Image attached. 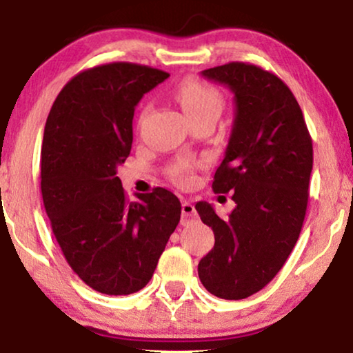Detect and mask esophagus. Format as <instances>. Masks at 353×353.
<instances>
[{
  "label": "esophagus",
  "mask_w": 353,
  "mask_h": 353,
  "mask_svg": "<svg viewBox=\"0 0 353 353\" xmlns=\"http://www.w3.org/2000/svg\"><path fill=\"white\" fill-rule=\"evenodd\" d=\"M197 219L196 209L191 202H183L181 204V223L183 225H190Z\"/></svg>",
  "instance_id": "esophagus-1"
}]
</instances>
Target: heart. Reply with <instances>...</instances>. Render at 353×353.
<instances>
[{
    "instance_id": "1",
    "label": "heart",
    "mask_w": 353,
    "mask_h": 353,
    "mask_svg": "<svg viewBox=\"0 0 353 353\" xmlns=\"http://www.w3.org/2000/svg\"><path fill=\"white\" fill-rule=\"evenodd\" d=\"M175 99L190 120L214 115L219 117L223 109V96L214 86L197 79H185L175 88ZM149 105L143 109L141 120L146 119ZM172 180L181 186H190L194 180V163L180 161L170 168Z\"/></svg>"
}]
</instances>
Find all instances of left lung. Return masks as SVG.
<instances>
[{"label":"left lung","mask_w":353,"mask_h":353,"mask_svg":"<svg viewBox=\"0 0 353 353\" xmlns=\"http://www.w3.org/2000/svg\"><path fill=\"white\" fill-rule=\"evenodd\" d=\"M234 94V119L215 192H233L223 220L209 202L196 210L215 245L197 265L214 296L239 301L267 286L296 245L305 219L313 167L312 138L292 91L272 72L245 62L202 70Z\"/></svg>","instance_id":"8db88e82"}]
</instances>
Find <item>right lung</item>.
Returning <instances> with one entry per match:
<instances>
[{
    "label": "right lung",
    "mask_w": 353,
    "mask_h": 353,
    "mask_svg": "<svg viewBox=\"0 0 353 353\" xmlns=\"http://www.w3.org/2000/svg\"><path fill=\"white\" fill-rule=\"evenodd\" d=\"M167 77L132 62L93 67L62 88L46 120L41 194L52 233L81 281L108 296L146 286L180 221L175 194L157 188L130 202L117 176L134 108Z\"/></svg>",
    "instance_id": "add662e5"
}]
</instances>
